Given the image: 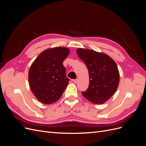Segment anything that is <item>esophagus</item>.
<instances>
[{"label":"esophagus","mask_w":146,"mask_h":146,"mask_svg":"<svg viewBox=\"0 0 146 146\" xmlns=\"http://www.w3.org/2000/svg\"><path fill=\"white\" fill-rule=\"evenodd\" d=\"M77 81H78L77 79H74V80H72V82H73L74 83H77Z\"/></svg>","instance_id":"1"}]
</instances>
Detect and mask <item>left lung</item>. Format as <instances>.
<instances>
[{"instance_id": "left-lung-1", "label": "left lung", "mask_w": 146, "mask_h": 146, "mask_svg": "<svg viewBox=\"0 0 146 146\" xmlns=\"http://www.w3.org/2000/svg\"><path fill=\"white\" fill-rule=\"evenodd\" d=\"M77 54L85 62L89 72L90 84L85 98L94 104H102L115 93L119 83V72L116 63L104 53L78 48Z\"/></svg>"}]
</instances>
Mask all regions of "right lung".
<instances>
[{"label":"right lung","mask_w":146,"mask_h":146,"mask_svg":"<svg viewBox=\"0 0 146 146\" xmlns=\"http://www.w3.org/2000/svg\"><path fill=\"white\" fill-rule=\"evenodd\" d=\"M69 48L55 47L44 50L35 59L29 71L31 91L40 102L51 104L62 96L68 85L63 61L69 54Z\"/></svg>","instance_id":"obj_1"}]
</instances>
